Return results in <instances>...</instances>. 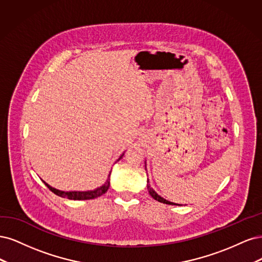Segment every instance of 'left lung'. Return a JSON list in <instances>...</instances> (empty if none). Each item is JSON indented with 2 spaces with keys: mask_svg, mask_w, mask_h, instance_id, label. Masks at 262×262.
Returning <instances> with one entry per match:
<instances>
[{
  "mask_svg": "<svg viewBox=\"0 0 262 262\" xmlns=\"http://www.w3.org/2000/svg\"><path fill=\"white\" fill-rule=\"evenodd\" d=\"M145 164H146V162H145ZM147 188H148V191H149V193H150V196L152 197L154 199H156V200H158V201H160V202H163V204H166V205H174V206L176 205V206H182V205H177V204H175V202L168 201V200L164 199L163 197H161L160 195H158V193L155 191V189L150 186L149 180H147Z\"/></svg>",
  "mask_w": 262,
  "mask_h": 262,
  "instance_id": "obj_1",
  "label": "left lung"
}]
</instances>
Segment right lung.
Listing matches in <instances>:
<instances>
[{
    "label": "right lung",
    "instance_id": "obj_1",
    "mask_svg": "<svg viewBox=\"0 0 262 262\" xmlns=\"http://www.w3.org/2000/svg\"><path fill=\"white\" fill-rule=\"evenodd\" d=\"M124 154L117 159V161H120V160L123 158ZM110 176H111V172L107 175V180L105 181V183L102 185V186H100L96 189H92V190H85V191H78V190H74V191H64V190H60V189H56L52 186H50L48 183H46L45 181H42L45 184L46 186L51 190L52 192H54L55 195L63 197V198H67V199H72V200H88V199H95L100 197L101 195H103V193L106 192V190L110 187Z\"/></svg>",
    "mask_w": 262,
    "mask_h": 262
}]
</instances>
